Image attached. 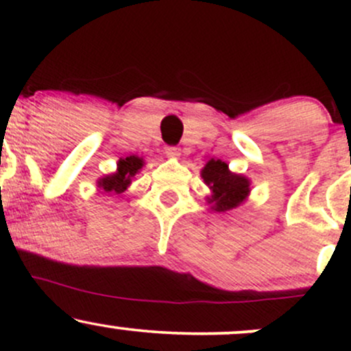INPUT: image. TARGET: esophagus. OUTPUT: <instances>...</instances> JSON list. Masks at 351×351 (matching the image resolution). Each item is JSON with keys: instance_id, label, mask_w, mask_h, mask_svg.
Wrapping results in <instances>:
<instances>
[{"instance_id": "1", "label": "esophagus", "mask_w": 351, "mask_h": 351, "mask_svg": "<svg viewBox=\"0 0 351 351\" xmlns=\"http://www.w3.org/2000/svg\"><path fill=\"white\" fill-rule=\"evenodd\" d=\"M165 153H167L168 158H175V160L180 158V155H181L178 147H167V148H165Z\"/></svg>"}]
</instances>
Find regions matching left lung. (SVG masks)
I'll return each instance as SVG.
<instances>
[{
    "label": "left lung",
    "instance_id": "obj_1",
    "mask_svg": "<svg viewBox=\"0 0 351 351\" xmlns=\"http://www.w3.org/2000/svg\"><path fill=\"white\" fill-rule=\"evenodd\" d=\"M201 178L209 188L206 203L211 211H232L244 204L251 195V180L229 170V165L223 160H209L201 170Z\"/></svg>",
    "mask_w": 351,
    "mask_h": 351
}]
</instances>
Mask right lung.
<instances>
[{"instance_id": "add662e5", "label": "right lung", "mask_w": 351, "mask_h": 351, "mask_svg": "<svg viewBox=\"0 0 351 351\" xmlns=\"http://www.w3.org/2000/svg\"><path fill=\"white\" fill-rule=\"evenodd\" d=\"M145 167V160L136 155H128L117 162V170L110 175H104L97 180V188L104 195H122L132 184V178Z\"/></svg>"}]
</instances>
